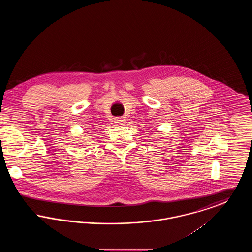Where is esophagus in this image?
Segmentation results:
<instances>
[{"label": "esophagus", "instance_id": "esophagus-1", "mask_svg": "<svg viewBox=\"0 0 252 252\" xmlns=\"http://www.w3.org/2000/svg\"><path fill=\"white\" fill-rule=\"evenodd\" d=\"M115 123H116L117 125H119V126H123V125H125V123H126V119H125L124 117H116V118H115Z\"/></svg>", "mask_w": 252, "mask_h": 252}]
</instances>
